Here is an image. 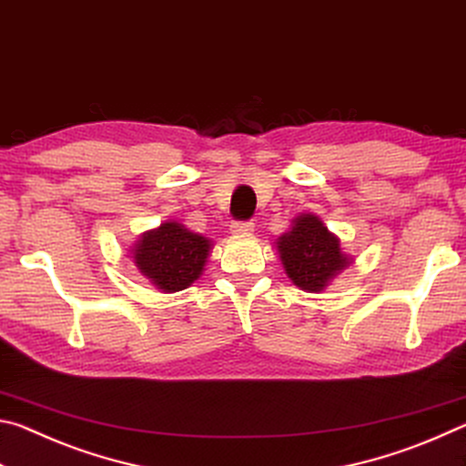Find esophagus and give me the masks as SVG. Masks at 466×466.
I'll list each match as a JSON object with an SVG mask.
<instances>
[{
  "instance_id": "1",
  "label": "esophagus",
  "mask_w": 466,
  "mask_h": 466,
  "mask_svg": "<svg viewBox=\"0 0 466 466\" xmlns=\"http://www.w3.org/2000/svg\"><path fill=\"white\" fill-rule=\"evenodd\" d=\"M230 230L236 236H250L252 232H255V224L252 222H232Z\"/></svg>"
}]
</instances>
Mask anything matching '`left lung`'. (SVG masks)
Returning <instances> with one entry per match:
<instances>
[{
	"instance_id": "8db88e82",
	"label": "left lung",
	"mask_w": 466,
	"mask_h": 466,
	"mask_svg": "<svg viewBox=\"0 0 466 466\" xmlns=\"http://www.w3.org/2000/svg\"><path fill=\"white\" fill-rule=\"evenodd\" d=\"M278 252L288 278L304 291L325 289L350 265L337 236L312 214L294 219L291 230L278 240Z\"/></svg>"
}]
</instances>
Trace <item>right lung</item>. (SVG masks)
Here are the masks:
<instances>
[{
    "label": "right lung",
    "mask_w": 466,
    "mask_h": 466,
    "mask_svg": "<svg viewBox=\"0 0 466 466\" xmlns=\"http://www.w3.org/2000/svg\"><path fill=\"white\" fill-rule=\"evenodd\" d=\"M211 240L178 222H164L141 234L133 247V263L162 291H180L203 273Z\"/></svg>",
    "instance_id": "add662e5"
}]
</instances>
